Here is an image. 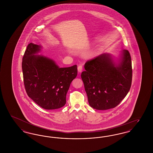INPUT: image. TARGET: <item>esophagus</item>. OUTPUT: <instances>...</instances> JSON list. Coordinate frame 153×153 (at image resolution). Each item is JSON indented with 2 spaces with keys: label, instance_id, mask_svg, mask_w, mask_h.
Listing matches in <instances>:
<instances>
[{
  "label": "esophagus",
  "instance_id": "34e87169",
  "mask_svg": "<svg viewBox=\"0 0 153 153\" xmlns=\"http://www.w3.org/2000/svg\"><path fill=\"white\" fill-rule=\"evenodd\" d=\"M82 68H82V66L81 65H79L78 66L77 69H78L79 72H82Z\"/></svg>",
  "mask_w": 153,
  "mask_h": 153
}]
</instances>
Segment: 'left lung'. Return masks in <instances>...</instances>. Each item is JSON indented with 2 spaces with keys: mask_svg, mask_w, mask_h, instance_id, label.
Listing matches in <instances>:
<instances>
[{
  "mask_svg": "<svg viewBox=\"0 0 153 153\" xmlns=\"http://www.w3.org/2000/svg\"><path fill=\"white\" fill-rule=\"evenodd\" d=\"M81 74L91 107L98 110L115 108L131 88L132 76L130 54L123 50L115 65L109 54H102L87 61Z\"/></svg>",
  "mask_w": 153,
  "mask_h": 153,
  "instance_id": "1",
  "label": "left lung"
}]
</instances>
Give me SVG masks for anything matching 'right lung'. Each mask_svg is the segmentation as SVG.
Instances as JSON below:
<instances>
[{
	"label": "right lung",
	"instance_id": "right-lung-1",
	"mask_svg": "<svg viewBox=\"0 0 153 153\" xmlns=\"http://www.w3.org/2000/svg\"><path fill=\"white\" fill-rule=\"evenodd\" d=\"M41 46L30 43L22 59L24 85L29 97L45 109H58L66 104V95L77 75V65L59 68L49 58L35 54Z\"/></svg>",
	"mask_w": 153,
	"mask_h": 153
}]
</instances>
